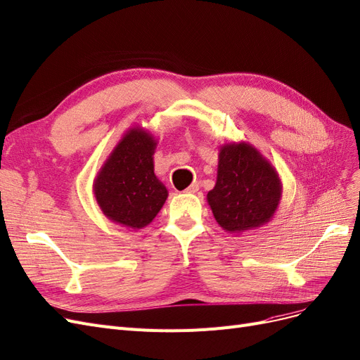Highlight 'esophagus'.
<instances>
[{
	"mask_svg": "<svg viewBox=\"0 0 360 360\" xmlns=\"http://www.w3.org/2000/svg\"><path fill=\"white\" fill-rule=\"evenodd\" d=\"M198 191H200V184H198V183H192V184L189 186V188L186 189L184 192H186V193H196Z\"/></svg>",
	"mask_w": 360,
	"mask_h": 360,
	"instance_id": "34e87169",
	"label": "esophagus"
}]
</instances>
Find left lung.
Here are the masks:
<instances>
[{"label":"left lung","mask_w":360,"mask_h":360,"mask_svg":"<svg viewBox=\"0 0 360 360\" xmlns=\"http://www.w3.org/2000/svg\"><path fill=\"white\" fill-rule=\"evenodd\" d=\"M281 193L277 169L255 146L245 141L220 146L217 180L207 202L223 231L241 233L266 225Z\"/></svg>","instance_id":"left-lung-1"}]
</instances>
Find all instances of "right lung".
<instances>
[{"instance_id":"1","label":"right lung","mask_w":360,"mask_h":360,"mask_svg":"<svg viewBox=\"0 0 360 360\" xmlns=\"http://www.w3.org/2000/svg\"><path fill=\"white\" fill-rule=\"evenodd\" d=\"M158 140L141 127L129 128L105 159L94 180V195L103 214L125 228L150 223L168 198L155 174Z\"/></svg>"}]
</instances>
